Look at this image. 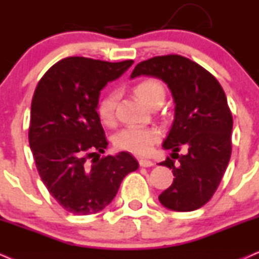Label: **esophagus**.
<instances>
[{"label": "esophagus", "instance_id": "34e87169", "mask_svg": "<svg viewBox=\"0 0 259 259\" xmlns=\"http://www.w3.org/2000/svg\"><path fill=\"white\" fill-rule=\"evenodd\" d=\"M139 164H140V166H142V167H151V166H153L154 165V163L152 160H149V159H140L139 160Z\"/></svg>", "mask_w": 259, "mask_h": 259}]
</instances>
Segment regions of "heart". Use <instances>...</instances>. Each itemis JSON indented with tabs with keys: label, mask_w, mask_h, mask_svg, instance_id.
<instances>
[{
	"label": "heart",
	"mask_w": 259,
	"mask_h": 259,
	"mask_svg": "<svg viewBox=\"0 0 259 259\" xmlns=\"http://www.w3.org/2000/svg\"><path fill=\"white\" fill-rule=\"evenodd\" d=\"M135 93L149 107L158 102H163L165 98V88L163 83L158 79L142 80L135 87ZM118 99H119L118 93L111 92L100 100L98 113L105 125L110 126L114 124ZM159 139L160 132L155 127L130 126L123 129L114 136V146L120 151L145 155L151 152L153 145Z\"/></svg>",
	"instance_id": "1"
}]
</instances>
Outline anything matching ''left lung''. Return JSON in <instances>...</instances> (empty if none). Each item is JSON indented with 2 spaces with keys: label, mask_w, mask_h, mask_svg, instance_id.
<instances>
[{
  "label": "left lung",
  "mask_w": 259,
  "mask_h": 259,
  "mask_svg": "<svg viewBox=\"0 0 259 259\" xmlns=\"http://www.w3.org/2000/svg\"><path fill=\"white\" fill-rule=\"evenodd\" d=\"M146 74L167 84L175 118L163 143L171 158L160 165L172 169L174 182L159 201L174 211H194L212 198L232 154L233 116L219 80L207 70L177 54L140 62L132 78ZM187 148L186 155L178 154Z\"/></svg>",
  "instance_id": "obj_1"
}]
</instances>
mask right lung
I'll use <instances>...</instances> for the list:
<instances>
[{"instance_id": "1", "label": "right lung", "mask_w": 259, "mask_h": 259, "mask_svg": "<svg viewBox=\"0 0 259 259\" xmlns=\"http://www.w3.org/2000/svg\"><path fill=\"white\" fill-rule=\"evenodd\" d=\"M134 64L83 57L62 59L37 84L29 143L40 180L73 214L101 211L139 163L129 152L102 155L107 140L96 112L100 92Z\"/></svg>"}]
</instances>
